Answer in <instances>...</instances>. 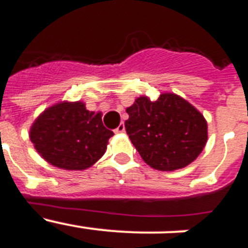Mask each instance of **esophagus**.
Returning <instances> with one entry per match:
<instances>
[{"mask_svg":"<svg viewBox=\"0 0 248 248\" xmlns=\"http://www.w3.org/2000/svg\"><path fill=\"white\" fill-rule=\"evenodd\" d=\"M124 131H125V126H124L123 123H120L117 129H114V133H115V134H122V133H124Z\"/></svg>","mask_w":248,"mask_h":248,"instance_id":"esophagus-1","label":"esophagus"}]
</instances>
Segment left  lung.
Instances as JSON below:
<instances>
[{
    "label": "left lung",
    "instance_id": "1",
    "mask_svg": "<svg viewBox=\"0 0 248 248\" xmlns=\"http://www.w3.org/2000/svg\"><path fill=\"white\" fill-rule=\"evenodd\" d=\"M125 130L148 165L172 171L191 164L207 141L202 114L176 94H160L155 102L139 97L126 108Z\"/></svg>",
    "mask_w": 248,
    "mask_h": 248
}]
</instances>
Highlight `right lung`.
<instances>
[{
  "label": "right lung",
  "instance_id": "right-lung-1",
  "mask_svg": "<svg viewBox=\"0 0 248 248\" xmlns=\"http://www.w3.org/2000/svg\"><path fill=\"white\" fill-rule=\"evenodd\" d=\"M114 133L103 125L102 113L83 102H61L46 109L30 129L37 153L50 165L84 170L104 155Z\"/></svg>",
  "mask_w": 248,
  "mask_h": 248
}]
</instances>
